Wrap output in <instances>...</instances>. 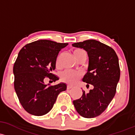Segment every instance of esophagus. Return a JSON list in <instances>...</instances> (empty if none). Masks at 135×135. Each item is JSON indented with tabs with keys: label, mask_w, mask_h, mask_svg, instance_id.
Masks as SVG:
<instances>
[{
	"label": "esophagus",
	"mask_w": 135,
	"mask_h": 135,
	"mask_svg": "<svg viewBox=\"0 0 135 135\" xmlns=\"http://www.w3.org/2000/svg\"><path fill=\"white\" fill-rule=\"evenodd\" d=\"M72 87H73V86H72V85L68 84V85H67V89H70V88H72Z\"/></svg>",
	"instance_id": "34e87169"
}]
</instances>
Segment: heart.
Returning a JSON list of instances; mask_svg holds the SVG:
<instances>
[{"label":"heart","instance_id":"b5f03b06","mask_svg":"<svg viewBox=\"0 0 135 135\" xmlns=\"http://www.w3.org/2000/svg\"><path fill=\"white\" fill-rule=\"evenodd\" d=\"M84 53H86L83 49H76L74 50L73 54L74 55L75 57L78 59L79 56H81ZM59 63H60V57H57V60L56 62V66H59ZM81 74L79 72H77L75 70H65L63 73L61 75V78L62 81H65V82L68 83L73 84L78 81V79L81 76Z\"/></svg>","mask_w":135,"mask_h":135}]
</instances>
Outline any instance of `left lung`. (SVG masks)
Returning <instances> with one entry per match:
<instances>
[{
	"mask_svg": "<svg viewBox=\"0 0 135 135\" xmlns=\"http://www.w3.org/2000/svg\"><path fill=\"white\" fill-rule=\"evenodd\" d=\"M72 46L88 53V70L83 81L94 86L88 93L83 90L81 97L73 101L74 106L81 116L96 117L107 108L116 93L120 74L118 56L112 47L95 40L75 43Z\"/></svg>",
	"mask_w": 135,
	"mask_h": 135,
	"instance_id": "obj_1",
	"label": "left lung"
}]
</instances>
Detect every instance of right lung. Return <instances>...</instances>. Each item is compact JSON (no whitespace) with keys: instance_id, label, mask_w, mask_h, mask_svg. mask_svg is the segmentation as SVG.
I'll list each match as a JSON object with an SVG mask.
<instances>
[{"instance_id":"1","label":"right lung","mask_w":135,"mask_h":135,"mask_svg":"<svg viewBox=\"0 0 135 135\" xmlns=\"http://www.w3.org/2000/svg\"><path fill=\"white\" fill-rule=\"evenodd\" d=\"M68 44L40 40L27 44L19 52L13 66L14 87L22 107L29 113L41 116L49 113L59 94L66 90L64 83L49 86L44 79H59L51 72L56 68L59 52Z\"/></svg>"}]
</instances>
